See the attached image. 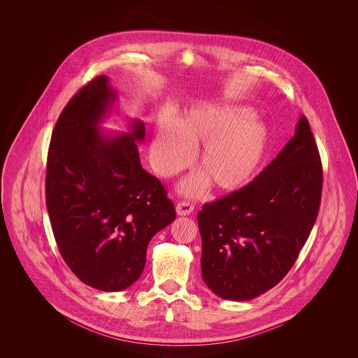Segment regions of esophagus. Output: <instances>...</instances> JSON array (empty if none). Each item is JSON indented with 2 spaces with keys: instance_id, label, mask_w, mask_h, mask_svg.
Masks as SVG:
<instances>
[{
  "instance_id": "34e87169",
  "label": "esophagus",
  "mask_w": 358,
  "mask_h": 358,
  "mask_svg": "<svg viewBox=\"0 0 358 358\" xmlns=\"http://www.w3.org/2000/svg\"><path fill=\"white\" fill-rule=\"evenodd\" d=\"M176 210H177V215L180 216H187L194 210V205L189 201H180L176 206Z\"/></svg>"
}]
</instances>
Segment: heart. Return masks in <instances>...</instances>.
I'll list each match as a JSON object with an SVG mask.
<instances>
[{
  "mask_svg": "<svg viewBox=\"0 0 358 358\" xmlns=\"http://www.w3.org/2000/svg\"><path fill=\"white\" fill-rule=\"evenodd\" d=\"M252 110L236 104H201L178 122L164 120L154 136V168L171 177L187 169L197 154L200 173L182 182L189 196L201 194L212 182L220 192L244 187L260 166L268 143L267 127L251 118Z\"/></svg>",
  "mask_w": 358,
  "mask_h": 358,
  "instance_id": "1",
  "label": "heart"
}]
</instances>
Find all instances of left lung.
<instances>
[{
    "mask_svg": "<svg viewBox=\"0 0 358 358\" xmlns=\"http://www.w3.org/2000/svg\"><path fill=\"white\" fill-rule=\"evenodd\" d=\"M322 162L306 117L263 171L197 215L206 286L228 301L273 289L291 270L317 220Z\"/></svg>",
    "mask_w": 358,
    "mask_h": 358,
    "instance_id": "1",
    "label": "left lung"
}]
</instances>
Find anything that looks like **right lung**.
I'll use <instances>...</instances> for the list:
<instances>
[{"instance_id": "1", "label": "right lung", "mask_w": 358, "mask_h": 358, "mask_svg": "<svg viewBox=\"0 0 358 358\" xmlns=\"http://www.w3.org/2000/svg\"><path fill=\"white\" fill-rule=\"evenodd\" d=\"M115 98L104 75L72 96L53 129L45 176L60 255L85 285L102 291L136 282L149 241L176 219L162 182L139 161L145 124L136 120L131 134L99 130Z\"/></svg>"}]
</instances>
